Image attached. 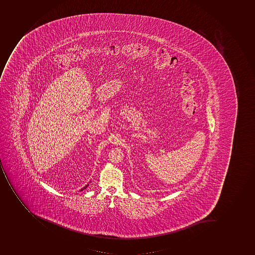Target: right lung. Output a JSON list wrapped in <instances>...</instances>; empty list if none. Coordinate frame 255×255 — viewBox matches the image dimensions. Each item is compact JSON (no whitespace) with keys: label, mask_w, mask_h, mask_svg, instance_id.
Wrapping results in <instances>:
<instances>
[{"label":"right lung","mask_w":255,"mask_h":255,"mask_svg":"<svg viewBox=\"0 0 255 255\" xmlns=\"http://www.w3.org/2000/svg\"><path fill=\"white\" fill-rule=\"evenodd\" d=\"M89 186V185H88V184H87V185H86V186H85V187H83V188L81 189V191H83V190H85V189H86V187H87V186Z\"/></svg>","instance_id":"1"}]
</instances>
